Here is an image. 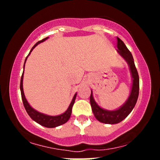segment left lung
Masks as SVG:
<instances>
[{
    "label": "left lung",
    "mask_w": 160,
    "mask_h": 160,
    "mask_svg": "<svg viewBox=\"0 0 160 160\" xmlns=\"http://www.w3.org/2000/svg\"><path fill=\"white\" fill-rule=\"evenodd\" d=\"M117 52L124 58L129 67L132 76V88L129 96L126 102L114 111L104 109L95 102L93 98L92 91L91 90L90 104L93 114L99 122L105 124H117L124 120L131 113L136 104L139 94V77L135 68L134 58L131 52L120 38H117Z\"/></svg>",
    "instance_id": "8db88e82"
}]
</instances>
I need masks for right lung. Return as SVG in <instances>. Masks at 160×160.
<instances>
[{"instance_id": "add662e5", "label": "right lung", "mask_w": 160, "mask_h": 160, "mask_svg": "<svg viewBox=\"0 0 160 160\" xmlns=\"http://www.w3.org/2000/svg\"><path fill=\"white\" fill-rule=\"evenodd\" d=\"M48 38L49 37H47V38H44V39L38 41L36 44H34V47H33L32 49H31L29 54L28 55L26 58H25V63H24V69H25V62H26L28 57L29 55L31 54V52H32L33 49L35 48L39 43L45 41V40L48 39ZM23 75H24V71L22 73V75L21 81H20V90H21L22 99L24 107H25V111H27L28 114L29 115V117H30L33 120L35 121L36 122H38V124L41 125V126H45V127H47V128H55V127H57V126H61V125L65 123V122H67L68 120L70 119V117H71V111H72V107L74 104L75 99H76L77 93H75L74 97H73V99L72 101H71L70 105L68 106V109L66 110V111L64 112L63 113H62V114L60 115H57V116H49V115L44 114V113H40V112L34 110V108L29 104L28 102L23 91V77H24Z\"/></svg>"}]
</instances>
